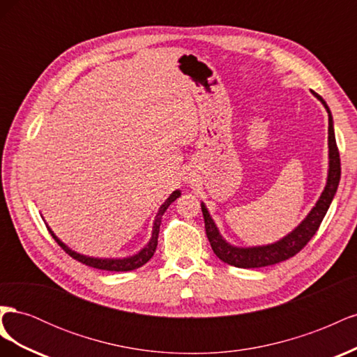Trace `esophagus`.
I'll list each match as a JSON object with an SVG mask.
<instances>
[{"instance_id":"esophagus-1","label":"esophagus","mask_w":357,"mask_h":357,"mask_svg":"<svg viewBox=\"0 0 357 357\" xmlns=\"http://www.w3.org/2000/svg\"><path fill=\"white\" fill-rule=\"evenodd\" d=\"M192 181H193V180H192Z\"/></svg>"}]
</instances>
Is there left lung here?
Instances as JSON below:
<instances>
[{
  "mask_svg": "<svg viewBox=\"0 0 357 357\" xmlns=\"http://www.w3.org/2000/svg\"><path fill=\"white\" fill-rule=\"evenodd\" d=\"M311 93L314 95L323 105H325L329 116V128H328L329 169H328V180H326L325 189H323L321 195L314 207H312L311 211L307 214V218L302 220L294 231L289 232L277 243L266 244V245H256V247H236L226 241L220 235L214 220L211 219V215L207 207H205V204L201 202L207 238L211 244L214 255L225 264L236 266V268H262V266L283 262L286 259L295 256L307 245V243L312 238V235L317 232L323 218L326 215V211L340 185L341 162H340V152L337 147V139H335L333 121H332L329 107L319 93H316L314 91H311Z\"/></svg>",
  "mask_w": 357,
  "mask_h": 357,
  "instance_id": "left-lung-1",
  "label": "left lung"
}]
</instances>
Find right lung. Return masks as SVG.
Returning <instances> with one entry per match:
<instances>
[{
  "instance_id": "right-lung-1",
  "label": "right lung",
  "mask_w": 357,
  "mask_h": 357,
  "mask_svg": "<svg viewBox=\"0 0 357 357\" xmlns=\"http://www.w3.org/2000/svg\"><path fill=\"white\" fill-rule=\"evenodd\" d=\"M181 195L180 190H174L171 193V195L167 198V201L160 205L159 207V211L156 214L155 218V222H153V231H152V236H150V240L147 243V245L144 248H142L137 255L134 256H129V257H119V259H102V257H91V256H84V255H80L77 252L71 250V248L68 245L63 244L58 236L53 234V231L47 226L49 232L52 234L53 238H55V241L63 248V252H67L73 259H75V261H79L84 265L88 266H92V268H96V269H104V271H132V269H137L139 266H143L144 264H147L150 259H152V256L155 255V250H156V245H158V236H159V226H160V220H162V215H164V213L167 211V208L169 207L171 202H174L178 197Z\"/></svg>"
}]
</instances>
